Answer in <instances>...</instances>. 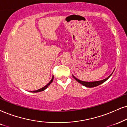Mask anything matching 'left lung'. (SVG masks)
I'll use <instances>...</instances> for the list:
<instances>
[{
	"instance_id": "8db88e82",
	"label": "left lung",
	"mask_w": 127,
	"mask_h": 127,
	"mask_svg": "<svg viewBox=\"0 0 127 127\" xmlns=\"http://www.w3.org/2000/svg\"><path fill=\"white\" fill-rule=\"evenodd\" d=\"M115 70V69H114ZM113 71V72H114ZM113 72L111 74L109 75L108 77H107L106 78H105V79L104 80H99V81H90V82H88V81H81V80H78V78H77L75 77V76H74L73 75V77H74V78L77 81H78V83H80L81 84L83 85V86L86 87H89V88H91V87H96V86H99V85L102 84V83L105 82V81H106L110 77L111 75L113 74Z\"/></svg>"
}]
</instances>
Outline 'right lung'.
I'll return each mask as SVG.
<instances>
[{"mask_svg":"<svg viewBox=\"0 0 127 127\" xmlns=\"http://www.w3.org/2000/svg\"><path fill=\"white\" fill-rule=\"evenodd\" d=\"M53 78H54V76H53V77H52V80H50V82H49V83H48V84H47V85H46V86H45L44 87H43L41 88V89H38V90H37L31 91H30V92H32V93H38V92H40V91H43L45 90H46V89H47V88L48 87H49V85L51 83H52V81H53Z\"/></svg>","mask_w":127,"mask_h":127,"instance_id":"right-lung-1","label":"right lung"}]
</instances>
